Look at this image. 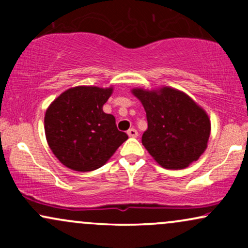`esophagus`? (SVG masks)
I'll return each instance as SVG.
<instances>
[{
	"label": "esophagus",
	"mask_w": 248,
	"mask_h": 248,
	"mask_svg": "<svg viewBox=\"0 0 248 248\" xmlns=\"http://www.w3.org/2000/svg\"><path fill=\"white\" fill-rule=\"evenodd\" d=\"M127 134H128V136H129V138H138V136H139L138 130H136L135 128H129Z\"/></svg>",
	"instance_id": "34e87169"
}]
</instances>
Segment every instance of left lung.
I'll use <instances>...</instances> for the list:
<instances>
[{"instance_id":"1","label":"left lung","mask_w":248,"mask_h":248,"mask_svg":"<svg viewBox=\"0 0 248 248\" xmlns=\"http://www.w3.org/2000/svg\"><path fill=\"white\" fill-rule=\"evenodd\" d=\"M146 110L148 129L142 144L158 164L183 169L197 161L210 138L209 116L183 92L163 87L160 92L133 90Z\"/></svg>"}]
</instances>
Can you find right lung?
I'll return each instance as SVG.
<instances>
[{
    "label": "right lung",
    "mask_w": 248,
    "mask_h": 248,
    "mask_svg": "<svg viewBox=\"0 0 248 248\" xmlns=\"http://www.w3.org/2000/svg\"><path fill=\"white\" fill-rule=\"evenodd\" d=\"M112 88L78 86L65 91L47 108L45 135L56 157L76 171H92L104 166L128 139L106 114Z\"/></svg>",
    "instance_id": "1"
}]
</instances>
